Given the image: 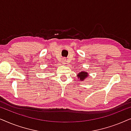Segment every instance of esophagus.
I'll list each match as a JSON object with an SVG mask.
<instances>
[{"label":"esophagus","mask_w":131,"mask_h":131,"mask_svg":"<svg viewBox=\"0 0 131 131\" xmlns=\"http://www.w3.org/2000/svg\"><path fill=\"white\" fill-rule=\"evenodd\" d=\"M62 62L63 64H66V62H67V60H66V59H62Z\"/></svg>","instance_id":"34e87169"}]
</instances>
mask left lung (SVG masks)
<instances>
[{
    "mask_svg": "<svg viewBox=\"0 0 131 131\" xmlns=\"http://www.w3.org/2000/svg\"><path fill=\"white\" fill-rule=\"evenodd\" d=\"M88 73L85 71H82L81 72L79 73L77 75L78 79H79V81H83L84 80H85L88 77Z\"/></svg>",
    "mask_w": 131,
    "mask_h": 131,
    "instance_id": "left-lung-1",
    "label": "left lung"
}]
</instances>
